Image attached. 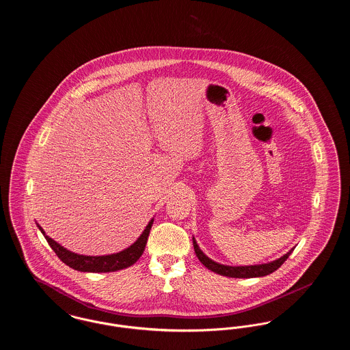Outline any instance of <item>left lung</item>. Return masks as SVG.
<instances>
[{
	"label": "left lung",
	"instance_id": "1",
	"mask_svg": "<svg viewBox=\"0 0 350 350\" xmlns=\"http://www.w3.org/2000/svg\"><path fill=\"white\" fill-rule=\"evenodd\" d=\"M193 245L196 254L198 257L200 262L207 267L208 270L220 274V275H226V277H232V278H256V277H265L267 274L275 271L278 267L282 265L283 262L288 258V256L293 253L294 248L288 250L286 254H283L282 257L270 261L267 264H260V265H245V267H231V265H223L219 264L217 261L211 260L210 257H207L202 250L200 245L197 244V240L193 237Z\"/></svg>",
	"mask_w": 350,
	"mask_h": 350
}]
</instances>
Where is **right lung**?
Instances as JSON below:
<instances>
[{"mask_svg":"<svg viewBox=\"0 0 350 350\" xmlns=\"http://www.w3.org/2000/svg\"><path fill=\"white\" fill-rule=\"evenodd\" d=\"M152 217L144 231L137 237V240L131 244L129 248L120 250L118 253H111L106 256H85V254H79L72 250L64 248L59 243H56L50 236H47L44 230L36 223L39 231L43 233L46 237L47 243L50 244L51 248L57 254V257L69 267L79 270V271H85V273H109V271H117L126 267L133 265L140 256L143 254L148 236H150V228L153 224Z\"/></svg>","mask_w":350,"mask_h":350,"instance_id":"1","label":"right lung"}]
</instances>
